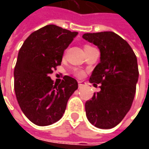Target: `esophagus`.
<instances>
[{
	"label": "esophagus",
	"instance_id": "obj_1",
	"mask_svg": "<svg viewBox=\"0 0 149 149\" xmlns=\"http://www.w3.org/2000/svg\"><path fill=\"white\" fill-rule=\"evenodd\" d=\"M78 83H79V88H82L84 85L85 84V83L84 81H82V80H79Z\"/></svg>",
	"mask_w": 149,
	"mask_h": 149
}]
</instances>
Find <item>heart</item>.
<instances>
[{"mask_svg":"<svg viewBox=\"0 0 149 149\" xmlns=\"http://www.w3.org/2000/svg\"><path fill=\"white\" fill-rule=\"evenodd\" d=\"M89 45H85L84 47H89ZM75 74L79 76V77H81V76H83L84 75V72L83 71H80V70H77V71L75 72Z\"/></svg>","mask_w":149,"mask_h":149,"instance_id":"b5f03b06","label":"heart"}]
</instances>
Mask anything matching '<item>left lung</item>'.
<instances>
[{
    "label": "left lung",
    "mask_w": 149,
    "mask_h": 149,
    "mask_svg": "<svg viewBox=\"0 0 149 149\" xmlns=\"http://www.w3.org/2000/svg\"><path fill=\"white\" fill-rule=\"evenodd\" d=\"M83 38L98 46L100 62L89 82L100 90L85 103L86 116L99 129H109L120 123L129 111L139 79L137 57L128 42L112 31L86 33Z\"/></svg>",
    "instance_id": "8db88e82"
}]
</instances>
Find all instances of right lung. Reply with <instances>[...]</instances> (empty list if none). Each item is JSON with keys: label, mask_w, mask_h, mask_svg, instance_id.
I'll return each mask as SVG.
<instances>
[{"label": "right lung", "mask_w": 149, "mask_h": 149, "mask_svg": "<svg viewBox=\"0 0 149 149\" xmlns=\"http://www.w3.org/2000/svg\"><path fill=\"white\" fill-rule=\"evenodd\" d=\"M77 35L48 25L31 33L20 49L14 70L15 93L24 114L38 126L60 120L78 89L74 78L65 75L57 84L49 76L61 65L65 49Z\"/></svg>", "instance_id": "obj_1"}]
</instances>
